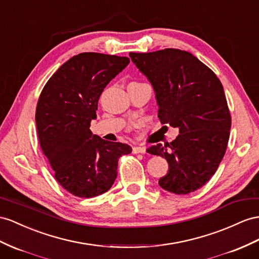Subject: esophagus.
Wrapping results in <instances>:
<instances>
[{"label": "esophagus", "instance_id": "34e87169", "mask_svg": "<svg viewBox=\"0 0 259 259\" xmlns=\"http://www.w3.org/2000/svg\"><path fill=\"white\" fill-rule=\"evenodd\" d=\"M132 152L134 153H145L147 152V148L144 147V145H137V147H134V149H132Z\"/></svg>", "mask_w": 259, "mask_h": 259}]
</instances>
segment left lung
Instances as JSON below:
<instances>
[{"instance_id": "1", "label": "left lung", "mask_w": 259, "mask_h": 259, "mask_svg": "<svg viewBox=\"0 0 259 259\" xmlns=\"http://www.w3.org/2000/svg\"><path fill=\"white\" fill-rule=\"evenodd\" d=\"M129 56L153 86L161 122L180 128L174 141L148 149L168 163L158 184L176 195L193 193L214 175L228 148L232 119L220 79L184 50Z\"/></svg>"}]
</instances>
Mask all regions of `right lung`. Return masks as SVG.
I'll return each mask as SVG.
<instances>
[{
    "label": "right lung",
    "mask_w": 259,
    "mask_h": 259,
    "mask_svg": "<svg viewBox=\"0 0 259 259\" xmlns=\"http://www.w3.org/2000/svg\"><path fill=\"white\" fill-rule=\"evenodd\" d=\"M129 62L127 57L78 54L56 71L39 96V144L57 182L73 196L93 198L109 190L119 157L131 153L128 144L105 141L90 129L99 96Z\"/></svg>",
    "instance_id": "1"
}]
</instances>
